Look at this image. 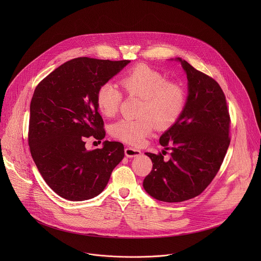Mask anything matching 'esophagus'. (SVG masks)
<instances>
[{"label": "esophagus", "mask_w": 261, "mask_h": 261, "mask_svg": "<svg viewBox=\"0 0 261 261\" xmlns=\"http://www.w3.org/2000/svg\"><path fill=\"white\" fill-rule=\"evenodd\" d=\"M124 153L127 158H136V156H139L142 152L140 149L133 148V147H127L124 149Z\"/></svg>", "instance_id": "obj_1"}]
</instances>
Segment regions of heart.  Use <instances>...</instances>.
I'll use <instances>...</instances> for the list:
<instances>
[{"instance_id":"b5f03b06","label":"heart","mask_w":261,"mask_h":261,"mask_svg":"<svg viewBox=\"0 0 261 261\" xmlns=\"http://www.w3.org/2000/svg\"><path fill=\"white\" fill-rule=\"evenodd\" d=\"M120 84L127 94L143 99L140 118H122L112 125V136L126 144L141 146L154 123L159 127L172 125L185 108V88L180 83L168 81L165 75L147 65H138L127 71ZM121 99V92L112 82H106L97 89L96 105L105 116L114 115Z\"/></svg>"}]
</instances>
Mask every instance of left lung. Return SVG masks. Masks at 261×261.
<instances>
[{"label": "left lung", "instance_id": "left-lung-1", "mask_svg": "<svg viewBox=\"0 0 261 261\" xmlns=\"http://www.w3.org/2000/svg\"><path fill=\"white\" fill-rule=\"evenodd\" d=\"M171 60L180 62L186 73V105L160 138L161 146L171 149V159L145 152L152 170L143 183L149 196L168 203L200 195L218 173L230 144V117L220 85L182 58Z\"/></svg>", "mask_w": 261, "mask_h": 261}]
</instances>
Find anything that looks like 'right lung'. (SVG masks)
Returning <instances> with one entry per match:
<instances>
[{
  "mask_svg": "<svg viewBox=\"0 0 261 261\" xmlns=\"http://www.w3.org/2000/svg\"><path fill=\"white\" fill-rule=\"evenodd\" d=\"M130 61L87 57L65 62L38 84L30 105L29 147L43 179L69 201L99 195L124 156L119 142L87 150L84 140L106 137L98 113V87Z\"/></svg>",
  "mask_w": 261,
  "mask_h": 261,
  "instance_id": "1",
  "label": "right lung"
}]
</instances>
